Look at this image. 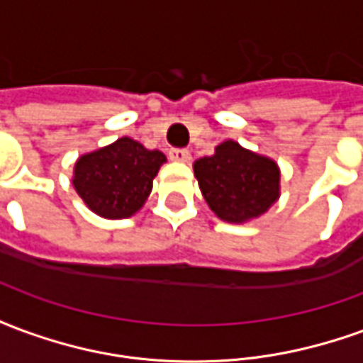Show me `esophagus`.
Segmentation results:
<instances>
[{
	"instance_id": "obj_1",
	"label": "esophagus",
	"mask_w": 363,
	"mask_h": 363,
	"mask_svg": "<svg viewBox=\"0 0 363 363\" xmlns=\"http://www.w3.org/2000/svg\"><path fill=\"white\" fill-rule=\"evenodd\" d=\"M169 157L173 159V161L186 163V161H190V151L184 150V147H171V150H169Z\"/></svg>"
}]
</instances>
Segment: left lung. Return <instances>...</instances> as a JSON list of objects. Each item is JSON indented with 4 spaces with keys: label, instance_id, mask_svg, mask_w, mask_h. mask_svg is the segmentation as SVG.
Returning <instances> with one entry per match:
<instances>
[{
    "label": "left lung",
    "instance_id": "8db88e82",
    "mask_svg": "<svg viewBox=\"0 0 363 363\" xmlns=\"http://www.w3.org/2000/svg\"><path fill=\"white\" fill-rule=\"evenodd\" d=\"M194 174L208 206L231 223L259 218L280 194V171L272 159L243 150L233 140L220 143L212 157L198 159Z\"/></svg>",
    "mask_w": 363,
    "mask_h": 363
}]
</instances>
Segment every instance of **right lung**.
I'll return each instance as SVG.
<instances>
[{"mask_svg": "<svg viewBox=\"0 0 363 363\" xmlns=\"http://www.w3.org/2000/svg\"><path fill=\"white\" fill-rule=\"evenodd\" d=\"M165 155L145 150L132 138H120L103 150L79 157L74 186L83 202L103 218H130L147 200Z\"/></svg>", "mask_w": 363, "mask_h": 363, "instance_id": "obj_1", "label": "right lung"}]
</instances>
